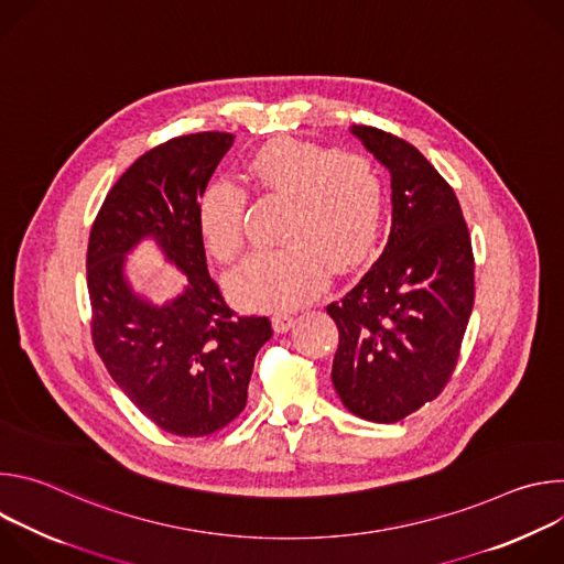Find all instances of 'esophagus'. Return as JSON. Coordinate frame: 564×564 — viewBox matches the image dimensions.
<instances>
[{
  "label": "esophagus",
  "mask_w": 564,
  "mask_h": 564,
  "mask_svg": "<svg viewBox=\"0 0 564 564\" xmlns=\"http://www.w3.org/2000/svg\"><path fill=\"white\" fill-rule=\"evenodd\" d=\"M272 326H274V333L283 335V333H288L294 326V316H290V314H274L272 316Z\"/></svg>",
  "instance_id": "34e87169"
}]
</instances>
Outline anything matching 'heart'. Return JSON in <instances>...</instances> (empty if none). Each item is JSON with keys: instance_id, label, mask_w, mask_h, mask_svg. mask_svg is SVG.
I'll return each mask as SVG.
<instances>
[{"instance_id": "b5f03b06", "label": "heart", "mask_w": 564, "mask_h": 564, "mask_svg": "<svg viewBox=\"0 0 564 564\" xmlns=\"http://www.w3.org/2000/svg\"><path fill=\"white\" fill-rule=\"evenodd\" d=\"M248 181L285 198L279 250H259L229 276L240 305L292 310L326 290L330 263L348 270L375 248L383 216V183L361 153L301 140H276L254 153ZM248 196L229 178L207 183L196 203V227L209 254L234 261L246 243Z\"/></svg>"}]
</instances>
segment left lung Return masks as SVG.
Masks as SVG:
<instances>
[{
    "label": "left lung",
    "mask_w": 564,
    "mask_h": 564,
    "mask_svg": "<svg viewBox=\"0 0 564 564\" xmlns=\"http://www.w3.org/2000/svg\"><path fill=\"white\" fill-rule=\"evenodd\" d=\"M350 133L390 174L388 243L361 281L326 310L339 328L333 383L368 422L409 417L446 386L475 296L468 227L424 153L375 127Z\"/></svg>",
    "instance_id": "1"
}]
</instances>
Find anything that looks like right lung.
Here are the masks:
<instances>
[{"instance_id":"obj_1","label":"right lung","mask_w":564,"mask_h":564,"mask_svg":"<svg viewBox=\"0 0 564 564\" xmlns=\"http://www.w3.org/2000/svg\"><path fill=\"white\" fill-rule=\"evenodd\" d=\"M231 133L172 138L120 176L89 236L91 333L116 386L158 429L203 437L246 409L257 352L272 337L268 316H236L207 272L196 203ZM142 239L186 274L165 304L134 292L126 259Z\"/></svg>"}]
</instances>
